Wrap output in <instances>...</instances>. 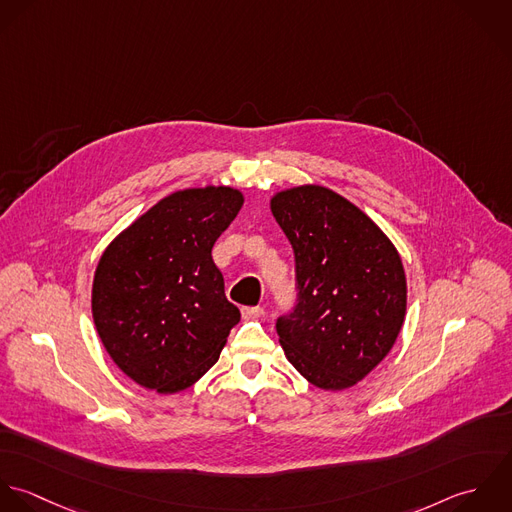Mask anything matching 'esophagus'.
Masks as SVG:
<instances>
[{
	"instance_id": "34e87169",
	"label": "esophagus",
	"mask_w": 512,
	"mask_h": 512,
	"mask_svg": "<svg viewBox=\"0 0 512 512\" xmlns=\"http://www.w3.org/2000/svg\"><path fill=\"white\" fill-rule=\"evenodd\" d=\"M263 314V308L261 307H243L241 308V316L245 320H251V318H259Z\"/></svg>"
}]
</instances>
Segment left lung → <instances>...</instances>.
<instances>
[{"label":"left lung","instance_id":"left-lung-1","mask_svg":"<svg viewBox=\"0 0 512 512\" xmlns=\"http://www.w3.org/2000/svg\"><path fill=\"white\" fill-rule=\"evenodd\" d=\"M295 251L297 307L279 316L287 360L320 390L364 380L392 350L408 303L398 249L356 205L324 186L271 198Z\"/></svg>","mask_w":512,"mask_h":512}]
</instances>
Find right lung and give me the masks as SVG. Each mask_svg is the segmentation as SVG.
Segmentation results:
<instances>
[{
    "label": "right lung",
    "mask_w": 512,
    "mask_h": 512,
    "mask_svg": "<svg viewBox=\"0 0 512 512\" xmlns=\"http://www.w3.org/2000/svg\"><path fill=\"white\" fill-rule=\"evenodd\" d=\"M241 205L229 186L180 190L104 249L93 320L112 362L142 388L176 394L196 384L239 322L211 249Z\"/></svg>",
    "instance_id": "obj_1"
}]
</instances>
